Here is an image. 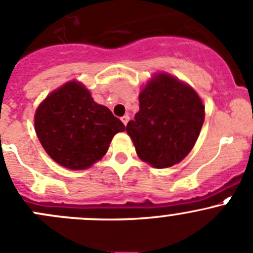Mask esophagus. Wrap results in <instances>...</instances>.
Masks as SVG:
<instances>
[{"instance_id": "esophagus-1", "label": "esophagus", "mask_w": 253, "mask_h": 253, "mask_svg": "<svg viewBox=\"0 0 253 253\" xmlns=\"http://www.w3.org/2000/svg\"><path fill=\"white\" fill-rule=\"evenodd\" d=\"M121 121L124 122V125H125V126H126L127 122L129 121V116H128V115H125V116H122L121 117Z\"/></svg>"}]
</instances>
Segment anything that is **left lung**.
Listing matches in <instances>:
<instances>
[{"label":"left lung","mask_w":253,"mask_h":253,"mask_svg":"<svg viewBox=\"0 0 253 253\" xmlns=\"http://www.w3.org/2000/svg\"><path fill=\"white\" fill-rule=\"evenodd\" d=\"M204 117V105L192 87L157 74L139 94V111L126 131L142 161L168 168L192 151Z\"/></svg>","instance_id":"left-lung-1"}]
</instances>
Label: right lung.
I'll return each mask as SVG.
<instances>
[{
	"label": "right lung",
	"instance_id": "obj_1",
	"mask_svg": "<svg viewBox=\"0 0 253 253\" xmlns=\"http://www.w3.org/2000/svg\"><path fill=\"white\" fill-rule=\"evenodd\" d=\"M34 126L50 158L75 170L101 159L112 137L125 131V125L77 82L46 96L37 109Z\"/></svg>",
	"mask_w": 253,
	"mask_h": 253
}]
</instances>
